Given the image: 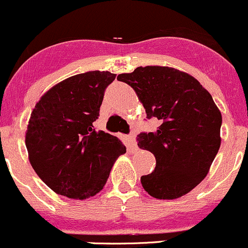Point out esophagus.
<instances>
[{
	"label": "esophagus",
	"instance_id": "esophagus-1",
	"mask_svg": "<svg viewBox=\"0 0 248 248\" xmlns=\"http://www.w3.org/2000/svg\"><path fill=\"white\" fill-rule=\"evenodd\" d=\"M127 137H129L130 148L131 149H136V134H135V131H132Z\"/></svg>",
	"mask_w": 248,
	"mask_h": 248
}]
</instances>
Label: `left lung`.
<instances>
[{"label":"left lung","instance_id":"obj_1","mask_svg":"<svg viewBox=\"0 0 248 248\" xmlns=\"http://www.w3.org/2000/svg\"><path fill=\"white\" fill-rule=\"evenodd\" d=\"M136 92L147 118L161 125L137 136L139 147L153 153L156 167L141 177L143 188L157 200H175L208 174L221 145L222 116L211 94L190 74L160 65L119 74Z\"/></svg>","mask_w":248,"mask_h":248}]
</instances>
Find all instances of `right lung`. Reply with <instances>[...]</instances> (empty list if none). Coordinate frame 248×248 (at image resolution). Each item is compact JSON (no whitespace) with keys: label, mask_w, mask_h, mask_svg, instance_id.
I'll return each instance as SVG.
<instances>
[{"label":"right lung","mask_w":248,"mask_h":248,"mask_svg":"<svg viewBox=\"0 0 248 248\" xmlns=\"http://www.w3.org/2000/svg\"><path fill=\"white\" fill-rule=\"evenodd\" d=\"M116 78L109 71H88L65 78L35 104L26 130L33 170L57 195L86 200L100 192L119 155L116 136L95 131L104 92Z\"/></svg>","instance_id":"obj_1"}]
</instances>
